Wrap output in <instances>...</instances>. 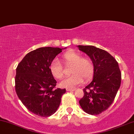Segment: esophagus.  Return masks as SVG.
<instances>
[{
  "instance_id": "1",
  "label": "esophagus",
  "mask_w": 134,
  "mask_h": 134,
  "mask_svg": "<svg viewBox=\"0 0 134 134\" xmlns=\"http://www.w3.org/2000/svg\"><path fill=\"white\" fill-rule=\"evenodd\" d=\"M76 89H66L67 91H74Z\"/></svg>"
}]
</instances>
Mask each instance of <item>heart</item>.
Masks as SVG:
<instances>
[{
    "label": "heart",
    "mask_w": 134,
    "mask_h": 134,
    "mask_svg": "<svg viewBox=\"0 0 134 134\" xmlns=\"http://www.w3.org/2000/svg\"><path fill=\"white\" fill-rule=\"evenodd\" d=\"M63 61L67 65H71V73L72 75L60 82L61 87L72 89L80 85L85 81L90 80L94 73V64L89 58H82L81 55L75 51H69L63 54ZM49 71L54 78L60 80L63 77V70L57 59H54L49 65Z\"/></svg>",
    "instance_id": "obj_1"
}]
</instances>
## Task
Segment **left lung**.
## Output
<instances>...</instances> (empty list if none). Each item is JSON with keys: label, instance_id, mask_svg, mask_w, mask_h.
Masks as SVG:
<instances>
[{"label": "left lung", "instance_id": "8db88e82", "mask_svg": "<svg viewBox=\"0 0 134 134\" xmlns=\"http://www.w3.org/2000/svg\"><path fill=\"white\" fill-rule=\"evenodd\" d=\"M77 47L89 56L94 68L93 80L83 90L84 96L79 102L86 113L98 115L114 100L121 82V72L118 63L106 51L90 45Z\"/></svg>", "mask_w": 134, "mask_h": 134}]
</instances>
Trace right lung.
I'll list each match as a JSON object with an SVG mask.
<instances>
[{
  "instance_id": "1",
  "label": "right lung",
  "mask_w": 134,
  "mask_h": 134,
  "mask_svg": "<svg viewBox=\"0 0 134 134\" xmlns=\"http://www.w3.org/2000/svg\"><path fill=\"white\" fill-rule=\"evenodd\" d=\"M64 48L35 49L25 56L16 69V94L28 110L38 116L47 118L53 114L66 92L65 89L54 90L57 81L49 71L51 63Z\"/></svg>"
}]
</instances>
